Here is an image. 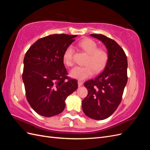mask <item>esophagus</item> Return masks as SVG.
Returning <instances> with one entry per match:
<instances>
[{
    "mask_svg": "<svg viewBox=\"0 0 150 150\" xmlns=\"http://www.w3.org/2000/svg\"><path fill=\"white\" fill-rule=\"evenodd\" d=\"M78 86L79 87H80V86H83V83L82 82V81H78Z\"/></svg>",
    "mask_w": 150,
    "mask_h": 150,
    "instance_id": "obj_1",
    "label": "esophagus"
}]
</instances>
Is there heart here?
I'll use <instances>...</instances> for the list:
<instances>
[{"label": "heart", "mask_w": 150, "mask_h": 150, "mask_svg": "<svg viewBox=\"0 0 150 150\" xmlns=\"http://www.w3.org/2000/svg\"><path fill=\"white\" fill-rule=\"evenodd\" d=\"M78 46L88 54L86 58L84 66H77L70 72V76L74 79L84 80L92 76L95 71L96 73L101 72L105 67L109 54L107 50L98 47L97 43L90 38H85L78 42ZM74 48L72 46H68L63 54V61L69 67L74 64Z\"/></svg>", "instance_id": "1"}]
</instances>
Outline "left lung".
Wrapping results in <instances>:
<instances>
[{
	"instance_id": "1",
	"label": "left lung",
	"mask_w": 150,
	"mask_h": 150,
	"mask_svg": "<svg viewBox=\"0 0 150 150\" xmlns=\"http://www.w3.org/2000/svg\"><path fill=\"white\" fill-rule=\"evenodd\" d=\"M91 35L104 44L109 59L101 74L84 83L88 94L82 101V108L90 118L103 120L116 110L122 100L128 81V61L124 50L115 40L103 34Z\"/></svg>"
}]
</instances>
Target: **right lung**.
<instances>
[{"label":"right lung","mask_w":150,"mask_h":150,"mask_svg":"<svg viewBox=\"0 0 150 150\" xmlns=\"http://www.w3.org/2000/svg\"><path fill=\"white\" fill-rule=\"evenodd\" d=\"M76 35L52 34L38 39L24 59L22 80L27 100L38 114L51 117L65 108V99L78 87L67 76L63 61L66 49Z\"/></svg>","instance_id":"add662e5"}]
</instances>
